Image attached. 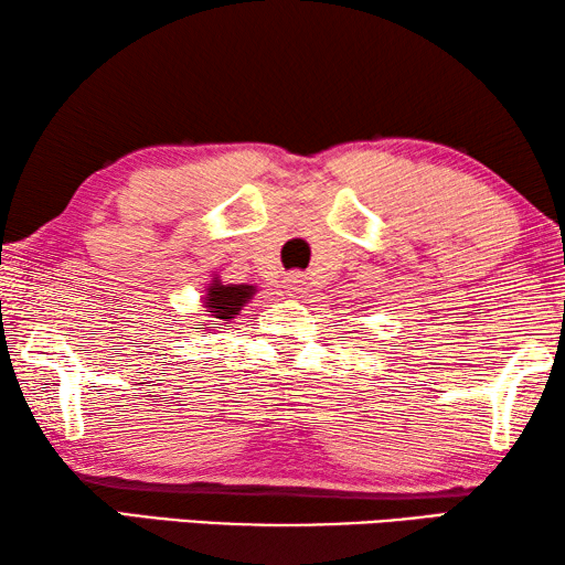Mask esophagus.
<instances>
[{
  "label": "esophagus",
  "mask_w": 565,
  "mask_h": 565,
  "mask_svg": "<svg viewBox=\"0 0 565 565\" xmlns=\"http://www.w3.org/2000/svg\"><path fill=\"white\" fill-rule=\"evenodd\" d=\"M285 290H288L290 295H302L305 290H308V277H305L302 273H290L288 277H285Z\"/></svg>",
  "instance_id": "obj_1"
}]
</instances>
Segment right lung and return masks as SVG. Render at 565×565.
I'll return each mask as SVG.
<instances>
[{
    "label": "right lung",
    "instance_id": "obj_1",
    "mask_svg": "<svg viewBox=\"0 0 565 565\" xmlns=\"http://www.w3.org/2000/svg\"><path fill=\"white\" fill-rule=\"evenodd\" d=\"M257 292L255 285H225L220 280L217 275H212V280L207 282L205 288V298H202V308L207 312V326H217L222 320L227 326V322H233L235 316H239V310L245 308V305L253 300V295ZM200 330V328H198ZM207 330V328H202Z\"/></svg>",
    "mask_w": 565,
    "mask_h": 565
}]
</instances>
